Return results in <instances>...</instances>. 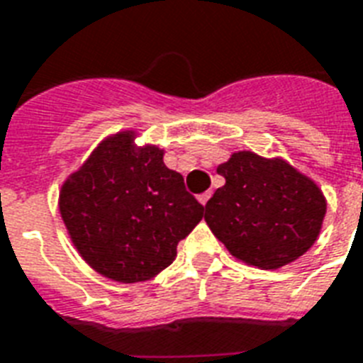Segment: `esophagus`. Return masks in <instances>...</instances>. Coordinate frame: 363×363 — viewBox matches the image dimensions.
I'll list each match as a JSON object with an SVG mask.
<instances>
[{
  "instance_id": "esophagus-1",
  "label": "esophagus",
  "mask_w": 363,
  "mask_h": 363,
  "mask_svg": "<svg viewBox=\"0 0 363 363\" xmlns=\"http://www.w3.org/2000/svg\"><path fill=\"white\" fill-rule=\"evenodd\" d=\"M209 198H211V192H203V194H199V196H198L199 203H201V205H207Z\"/></svg>"
}]
</instances>
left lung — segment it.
I'll return each mask as SVG.
<instances>
[{
	"instance_id": "1",
	"label": "left lung",
	"mask_w": 363,
	"mask_h": 363,
	"mask_svg": "<svg viewBox=\"0 0 363 363\" xmlns=\"http://www.w3.org/2000/svg\"><path fill=\"white\" fill-rule=\"evenodd\" d=\"M226 184L205 205V220L232 256L279 269L313 247L326 215L324 194L282 158L233 152L218 165Z\"/></svg>"
}]
</instances>
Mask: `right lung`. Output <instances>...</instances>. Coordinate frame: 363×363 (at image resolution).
<instances>
[{
  "mask_svg": "<svg viewBox=\"0 0 363 363\" xmlns=\"http://www.w3.org/2000/svg\"><path fill=\"white\" fill-rule=\"evenodd\" d=\"M133 131L105 139L60 190V215L84 262L116 282L152 279L203 218L164 150L137 148Z\"/></svg>",
  "mask_w": 363,
  "mask_h": 363,
  "instance_id": "right-lung-1",
  "label": "right lung"
}]
</instances>
